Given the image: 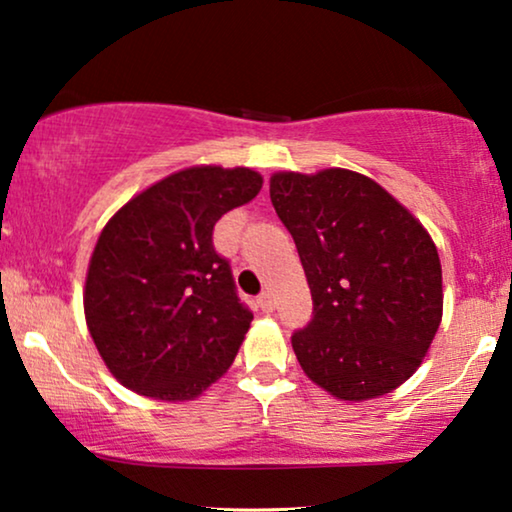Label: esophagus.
<instances>
[{
	"instance_id": "esophagus-1",
	"label": "esophagus",
	"mask_w": 512,
	"mask_h": 512,
	"mask_svg": "<svg viewBox=\"0 0 512 512\" xmlns=\"http://www.w3.org/2000/svg\"><path fill=\"white\" fill-rule=\"evenodd\" d=\"M258 307H261L263 312H272V310H275V298H272L270 291H263L261 296H258Z\"/></svg>"
}]
</instances>
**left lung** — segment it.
<instances>
[{
	"mask_svg": "<svg viewBox=\"0 0 512 512\" xmlns=\"http://www.w3.org/2000/svg\"><path fill=\"white\" fill-rule=\"evenodd\" d=\"M270 200L312 291V321L291 335L300 368L352 403L401 387L443 319L431 235L380 184L342 167L272 174Z\"/></svg>",
	"mask_w": 512,
	"mask_h": 512,
	"instance_id": "obj_1",
	"label": "left lung"
}]
</instances>
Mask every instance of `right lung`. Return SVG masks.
Wrapping results in <instances>:
<instances>
[{
	"mask_svg": "<svg viewBox=\"0 0 512 512\" xmlns=\"http://www.w3.org/2000/svg\"><path fill=\"white\" fill-rule=\"evenodd\" d=\"M263 186L249 167L174 172L111 216L90 256L83 310L102 361L123 387L191 401L235 361L254 314L212 233Z\"/></svg>",
	"mask_w": 512,
	"mask_h": 512,
	"instance_id": "add662e5",
	"label": "right lung"
}]
</instances>
